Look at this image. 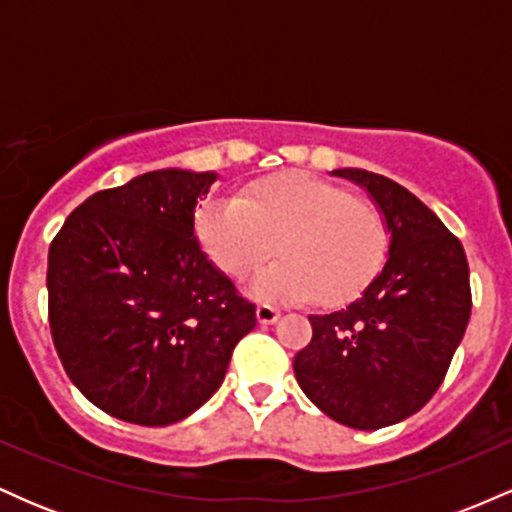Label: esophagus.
<instances>
[{
  "label": "esophagus",
  "mask_w": 512,
  "mask_h": 512,
  "mask_svg": "<svg viewBox=\"0 0 512 512\" xmlns=\"http://www.w3.org/2000/svg\"><path fill=\"white\" fill-rule=\"evenodd\" d=\"M255 313H257V322H260V325H274V322L281 317L279 308H274V305H267V303L257 305Z\"/></svg>",
  "instance_id": "obj_1"
}]
</instances>
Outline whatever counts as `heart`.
Segmentation results:
<instances>
[{"label": "heart", "instance_id": "b5f03b06", "mask_svg": "<svg viewBox=\"0 0 512 512\" xmlns=\"http://www.w3.org/2000/svg\"><path fill=\"white\" fill-rule=\"evenodd\" d=\"M202 250L223 274L243 279L276 243L281 260L248 281L267 303L351 301L375 279L390 250L378 207L313 175H276L240 197H216L195 214Z\"/></svg>", "mask_w": 512, "mask_h": 512}]
</instances>
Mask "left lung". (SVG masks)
<instances>
[{"label": "left lung", "instance_id": "1", "mask_svg": "<svg viewBox=\"0 0 512 512\" xmlns=\"http://www.w3.org/2000/svg\"><path fill=\"white\" fill-rule=\"evenodd\" d=\"M332 175L368 192L390 250L354 303L310 315L313 339L293 373L330 419L375 431L416 414L443 383L472 313L469 264L460 240L407 187L361 168Z\"/></svg>", "mask_w": 512, "mask_h": 512}]
</instances>
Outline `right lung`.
<instances>
[{"label":"right lung","instance_id":"1","mask_svg":"<svg viewBox=\"0 0 512 512\" xmlns=\"http://www.w3.org/2000/svg\"><path fill=\"white\" fill-rule=\"evenodd\" d=\"M219 175L163 168L96 192L50 245L48 310L69 380L105 414L168 426L219 390L255 305L214 267L195 209Z\"/></svg>","mask_w":512,"mask_h":512}]
</instances>
